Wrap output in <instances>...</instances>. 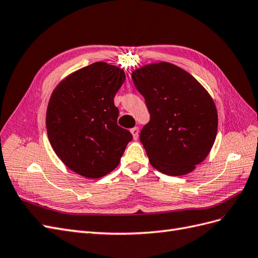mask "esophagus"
Wrapping results in <instances>:
<instances>
[{"mask_svg":"<svg viewBox=\"0 0 258 258\" xmlns=\"http://www.w3.org/2000/svg\"><path fill=\"white\" fill-rule=\"evenodd\" d=\"M131 133H132V135H133V138H134V139H137V138H138V136H139V128H138L137 126L133 127V128L131 130Z\"/></svg>","mask_w":258,"mask_h":258,"instance_id":"obj_1","label":"esophagus"}]
</instances>
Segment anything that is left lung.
<instances>
[{
    "mask_svg": "<svg viewBox=\"0 0 258 258\" xmlns=\"http://www.w3.org/2000/svg\"><path fill=\"white\" fill-rule=\"evenodd\" d=\"M132 78L150 113L139 138L151 165L168 176L190 172L217 137L211 96L192 75L170 63L146 65Z\"/></svg>",
    "mask_w": 258,
    "mask_h": 258,
    "instance_id": "left-lung-1",
    "label": "left lung"
}]
</instances>
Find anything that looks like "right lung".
<instances>
[{
	"instance_id": "obj_1",
	"label": "right lung",
	"mask_w": 258,
	"mask_h": 258,
	"mask_svg": "<svg viewBox=\"0 0 258 258\" xmlns=\"http://www.w3.org/2000/svg\"><path fill=\"white\" fill-rule=\"evenodd\" d=\"M124 79L119 68L96 62L70 75L50 97L49 141L60 160L81 176L97 179L112 171L133 139L118 125L113 103Z\"/></svg>"
}]
</instances>
